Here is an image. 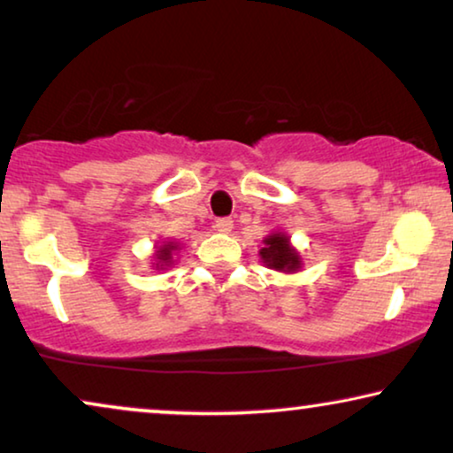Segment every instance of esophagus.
<instances>
[{
	"mask_svg": "<svg viewBox=\"0 0 453 453\" xmlns=\"http://www.w3.org/2000/svg\"><path fill=\"white\" fill-rule=\"evenodd\" d=\"M214 228L219 233H231L233 231V219H216Z\"/></svg>",
	"mask_w": 453,
	"mask_h": 453,
	"instance_id": "34e87169",
	"label": "esophagus"
}]
</instances>
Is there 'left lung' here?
Returning a JSON list of instances; mask_svg holds the SVG:
<instances>
[{
    "label": "left lung",
    "instance_id": "obj_1",
    "mask_svg": "<svg viewBox=\"0 0 453 453\" xmlns=\"http://www.w3.org/2000/svg\"><path fill=\"white\" fill-rule=\"evenodd\" d=\"M266 248H262L260 256L266 266L274 270H285V273H293L299 268V256L297 251L289 245V239L285 234L274 233L264 239Z\"/></svg>",
    "mask_w": 453,
    "mask_h": 453
}]
</instances>
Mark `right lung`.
<instances>
[{"label": "right lung", "instance_id": "1", "mask_svg": "<svg viewBox=\"0 0 453 453\" xmlns=\"http://www.w3.org/2000/svg\"><path fill=\"white\" fill-rule=\"evenodd\" d=\"M174 250H179V245H174V243H166V245H162L160 250H157V266H164V264H168L170 262V257H173V251Z\"/></svg>", "mask_w": 453, "mask_h": 453}]
</instances>
